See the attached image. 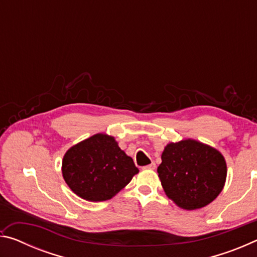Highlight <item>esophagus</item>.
Returning <instances> with one entry per match:
<instances>
[{
    "instance_id": "esophagus-1",
    "label": "esophagus",
    "mask_w": 257,
    "mask_h": 257,
    "mask_svg": "<svg viewBox=\"0 0 257 257\" xmlns=\"http://www.w3.org/2000/svg\"><path fill=\"white\" fill-rule=\"evenodd\" d=\"M156 168V164L154 162H152L151 164L146 165V167H144L143 169H145V170H154V169Z\"/></svg>"
}]
</instances>
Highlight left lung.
Segmentation results:
<instances>
[{"mask_svg":"<svg viewBox=\"0 0 257 257\" xmlns=\"http://www.w3.org/2000/svg\"><path fill=\"white\" fill-rule=\"evenodd\" d=\"M158 173L167 196L184 210H197L214 201L223 189L227 164L213 147L194 139L170 143Z\"/></svg>","mask_w":257,"mask_h":257,"instance_id":"obj_1","label":"left lung"}]
</instances>
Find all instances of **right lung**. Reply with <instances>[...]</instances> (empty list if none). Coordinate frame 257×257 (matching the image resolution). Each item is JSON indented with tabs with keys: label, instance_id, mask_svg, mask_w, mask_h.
<instances>
[{
	"label": "right lung",
	"instance_id": "add662e5",
	"mask_svg": "<svg viewBox=\"0 0 257 257\" xmlns=\"http://www.w3.org/2000/svg\"><path fill=\"white\" fill-rule=\"evenodd\" d=\"M133 159L112 136L96 134L67 151L62 175L70 189L90 202L107 201L138 173Z\"/></svg>",
	"mask_w": 257,
	"mask_h": 257
}]
</instances>
